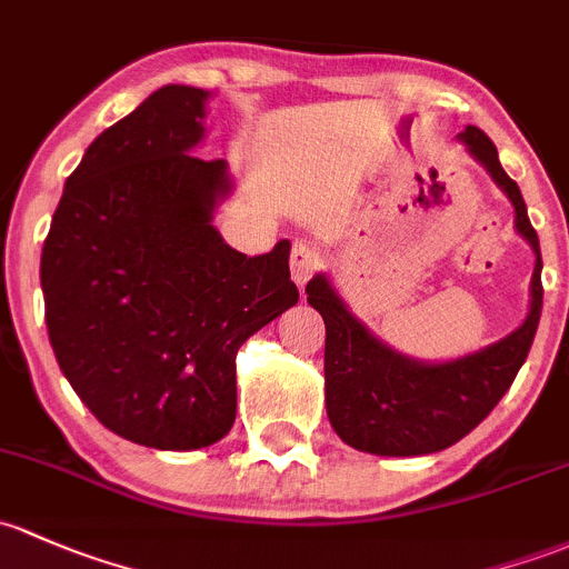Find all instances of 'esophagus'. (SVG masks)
<instances>
[{
	"label": "esophagus",
	"instance_id": "34e87169",
	"mask_svg": "<svg viewBox=\"0 0 569 569\" xmlns=\"http://www.w3.org/2000/svg\"><path fill=\"white\" fill-rule=\"evenodd\" d=\"M289 267H291V278H295V283L305 286L310 278H313L316 269L321 267V256L316 253V248H310V244L295 242V248H291Z\"/></svg>",
	"mask_w": 569,
	"mask_h": 569
}]
</instances>
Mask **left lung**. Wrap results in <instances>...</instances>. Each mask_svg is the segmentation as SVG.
I'll list each match as a JSON object with an SVG mask.
<instances>
[{
	"instance_id": "obj_1",
	"label": "left lung",
	"mask_w": 569,
	"mask_h": 569,
	"mask_svg": "<svg viewBox=\"0 0 569 569\" xmlns=\"http://www.w3.org/2000/svg\"><path fill=\"white\" fill-rule=\"evenodd\" d=\"M458 141L488 171L516 207V231L535 250L529 313L523 325L496 343L447 362L400 355L351 313L325 272L308 283V302L321 313L325 340V400L335 433L370 456H430L471 433L510 390L535 340L542 313L540 239L531 229L521 188L501 169L493 141L466 124Z\"/></svg>"
}]
</instances>
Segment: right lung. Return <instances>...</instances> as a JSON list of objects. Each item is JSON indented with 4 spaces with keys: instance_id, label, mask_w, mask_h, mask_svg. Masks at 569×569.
<instances>
[{
    "instance_id": "right-lung-1",
    "label": "right lung",
    "mask_w": 569,
    "mask_h": 569,
    "mask_svg": "<svg viewBox=\"0 0 569 569\" xmlns=\"http://www.w3.org/2000/svg\"><path fill=\"white\" fill-rule=\"evenodd\" d=\"M207 100L169 83L89 143L40 259L64 379L106 428L154 450L229 433L239 346L300 300L289 239L248 259L214 229L234 179L193 154Z\"/></svg>"
}]
</instances>
